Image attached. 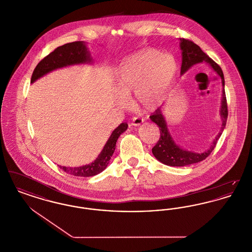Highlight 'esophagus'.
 <instances>
[{
	"label": "esophagus",
	"mask_w": 252,
	"mask_h": 252,
	"mask_svg": "<svg viewBox=\"0 0 252 252\" xmlns=\"http://www.w3.org/2000/svg\"><path fill=\"white\" fill-rule=\"evenodd\" d=\"M143 123H144V120L141 119V118H139V117H134V118H132L131 126H140V125L143 124Z\"/></svg>",
	"instance_id": "1"
}]
</instances>
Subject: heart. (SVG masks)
<instances>
[{"label": "heart", "mask_w": 252, "mask_h": 252, "mask_svg": "<svg viewBox=\"0 0 252 252\" xmlns=\"http://www.w3.org/2000/svg\"><path fill=\"white\" fill-rule=\"evenodd\" d=\"M178 72L177 61L157 49H144L126 60L116 80L122 106L134 94L139 108L153 110L165 99Z\"/></svg>", "instance_id": "obj_1"}]
</instances>
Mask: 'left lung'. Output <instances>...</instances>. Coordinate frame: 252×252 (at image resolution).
<instances>
[{"mask_svg": "<svg viewBox=\"0 0 252 252\" xmlns=\"http://www.w3.org/2000/svg\"><path fill=\"white\" fill-rule=\"evenodd\" d=\"M180 47L181 50V57H182L180 74L182 75L183 73H185L195 64L206 62L221 77L223 90H222V99H221V108H220V117L222 122V126L220 128L219 133L216 135L215 140L210 145L209 149H207L202 153H196L193 151L183 149L179 144H176V142L174 141L171 133L168 129L167 123L162 114L161 108L156 109L153 115L150 116L151 121L158 126L159 132H160L159 140L158 141L156 145L152 148L153 155L158 161L162 162L163 164L169 165V166H178V167L197 163L199 161H202L209 156L212 153V151L215 149L217 141L222 135V132L226 126L227 118H228V107H227V99L225 94V79H224V74L221 68L214 60L209 58V56H207L198 45H196L189 39L180 38Z\"/></svg>", "mask_w": 252, "mask_h": 252, "instance_id": "1", "label": "left lung"}]
</instances>
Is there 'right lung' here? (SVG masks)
Instances as JSON below:
<instances>
[{"label": "right lung", "mask_w": 252, "mask_h": 252, "mask_svg": "<svg viewBox=\"0 0 252 252\" xmlns=\"http://www.w3.org/2000/svg\"><path fill=\"white\" fill-rule=\"evenodd\" d=\"M92 62L93 58L91 57V53L84 41H74L64 44L50 53L36 65L31 77V83H34L38 78L57 69ZM127 126L126 123H122L117 128L113 130L101 153L92 163L79 167H60L64 172L76 177H93L101 173L108 166L109 159L114 153L116 142L121 134L127 129Z\"/></svg>", "instance_id": "right-lung-1"}]
</instances>
